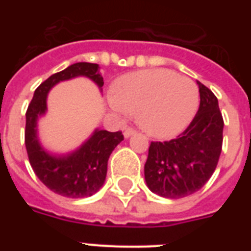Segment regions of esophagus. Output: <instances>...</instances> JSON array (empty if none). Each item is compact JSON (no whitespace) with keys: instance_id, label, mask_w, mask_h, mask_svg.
Wrapping results in <instances>:
<instances>
[{"instance_id":"34e87169","label":"esophagus","mask_w":251,"mask_h":251,"mask_svg":"<svg viewBox=\"0 0 251 251\" xmlns=\"http://www.w3.org/2000/svg\"><path fill=\"white\" fill-rule=\"evenodd\" d=\"M134 133H135V130H134L133 127H127V129H125V131H124V135H125V138H129L130 135H133Z\"/></svg>"}]
</instances>
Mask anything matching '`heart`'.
Instances as JSON below:
<instances>
[{
  "label": "heart",
  "mask_w": 251,
  "mask_h": 251,
  "mask_svg": "<svg viewBox=\"0 0 251 251\" xmlns=\"http://www.w3.org/2000/svg\"><path fill=\"white\" fill-rule=\"evenodd\" d=\"M110 105L118 113L138 116V124L150 135L171 138L194 117L199 90L194 80L172 70H143L116 80Z\"/></svg>",
  "instance_id": "1"
}]
</instances>
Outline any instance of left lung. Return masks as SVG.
I'll return each instance as SVG.
<instances>
[{
    "instance_id": "left-lung-1",
    "label": "left lung",
    "mask_w": 251,
    "mask_h": 251,
    "mask_svg": "<svg viewBox=\"0 0 251 251\" xmlns=\"http://www.w3.org/2000/svg\"><path fill=\"white\" fill-rule=\"evenodd\" d=\"M197 83L201 102L190 125L175 139L150 145L146 182L164 198H183L202 189L222 153L224 121L218 98L204 84Z\"/></svg>"
}]
</instances>
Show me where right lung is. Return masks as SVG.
I'll use <instances>...</instances> for the list:
<instances>
[{
  "mask_svg": "<svg viewBox=\"0 0 251 251\" xmlns=\"http://www.w3.org/2000/svg\"><path fill=\"white\" fill-rule=\"evenodd\" d=\"M83 75L102 87L99 65L78 62L60 73L50 75L37 87L25 112V143L29 164L35 175L53 193L68 198L91 197L105 181L106 167L110 153L124 141L122 131L96 130L94 135L75 152L68 156H52L39 145L36 137L37 117L47 110V95L54 84Z\"/></svg>",
  "mask_w": 251,
  "mask_h": 251,
  "instance_id": "1",
  "label": "right lung"
}]
</instances>
